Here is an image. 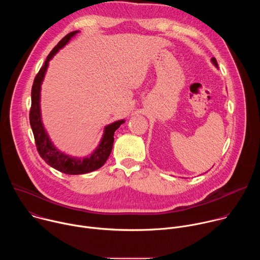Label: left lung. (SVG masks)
I'll return each instance as SVG.
<instances>
[{
    "mask_svg": "<svg viewBox=\"0 0 260 260\" xmlns=\"http://www.w3.org/2000/svg\"><path fill=\"white\" fill-rule=\"evenodd\" d=\"M212 62L218 68V63H217V60H216V58L215 57H212Z\"/></svg>",
    "mask_w": 260,
    "mask_h": 260,
    "instance_id": "obj_1",
    "label": "left lung"
}]
</instances>
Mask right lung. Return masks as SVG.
<instances>
[{
	"label": "right lung",
	"mask_w": 260,
	"mask_h": 260,
	"mask_svg": "<svg viewBox=\"0 0 260 260\" xmlns=\"http://www.w3.org/2000/svg\"><path fill=\"white\" fill-rule=\"evenodd\" d=\"M77 32H78L77 30L71 31L70 34L64 36L63 38L57 43V45L51 50V52L48 54L44 64L41 67L40 71L35 77V80L31 86V106L29 110V123L32 129L35 143H36L38 153L50 167L68 175L86 174V173L93 172L100 169L101 167H103L106 160L108 159L111 151H112L115 131L122 123H124V120H119L107 125L99 147L89 157H85V158L71 157L69 155H66L59 152L49 140L47 133L45 132L41 121V113H40L41 84L45 75V72L47 70L49 60L58 51V49L63 47L70 41L72 37Z\"/></svg>",
	"instance_id": "obj_1"
}]
</instances>
